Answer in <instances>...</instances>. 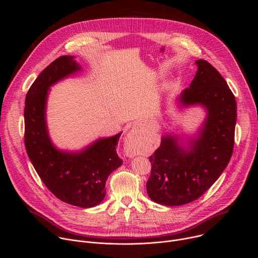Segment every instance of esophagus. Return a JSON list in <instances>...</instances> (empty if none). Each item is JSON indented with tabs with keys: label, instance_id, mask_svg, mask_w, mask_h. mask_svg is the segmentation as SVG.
Wrapping results in <instances>:
<instances>
[{
	"label": "esophagus",
	"instance_id": "1",
	"mask_svg": "<svg viewBox=\"0 0 258 258\" xmlns=\"http://www.w3.org/2000/svg\"><path fill=\"white\" fill-rule=\"evenodd\" d=\"M138 141L135 138H131L127 137V139L125 140V144H124V153L127 157H134L136 155L139 154V150H138Z\"/></svg>",
	"mask_w": 258,
	"mask_h": 258
}]
</instances>
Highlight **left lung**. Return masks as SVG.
Here are the masks:
<instances>
[{
    "label": "left lung",
    "instance_id": "left-lung-1",
    "mask_svg": "<svg viewBox=\"0 0 258 258\" xmlns=\"http://www.w3.org/2000/svg\"><path fill=\"white\" fill-rule=\"evenodd\" d=\"M190 87L176 98L179 107L201 106L206 112L194 137L183 143L165 134L150 156L147 193L156 203L179 206L198 199L227 167L234 148L237 104L225 79L207 61L197 60Z\"/></svg>",
    "mask_w": 258,
    "mask_h": 258
}]
</instances>
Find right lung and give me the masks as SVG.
<instances>
[{
  "label": "right lung",
  "instance_id": "add662e5",
  "mask_svg": "<svg viewBox=\"0 0 258 258\" xmlns=\"http://www.w3.org/2000/svg\"><path fill=\"white\" fill-rule=\"evenodd\" d=\"M81 70L75 56H61L40 73L25 98L24 142L46 187L65 203L90 208L103 201L108 176L122 164L116 153L121 133L100 138L80 151L60 150L49 136L46 118L50 88Z\"/></svg>",
  "mask_w": 258,
  "mask_h": 258
}]
</instances>
